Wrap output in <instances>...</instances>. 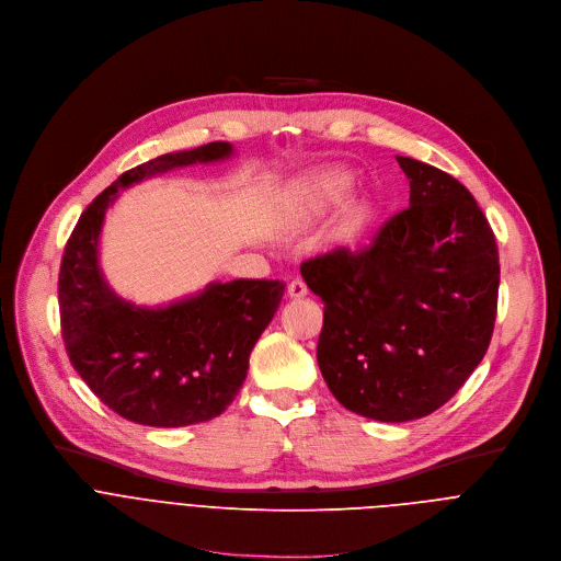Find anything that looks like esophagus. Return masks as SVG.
Masks as SVG:
<instances>
[{"label":"esophagus","instance_id":"obj_1","mask_svg":"<svg viewBox=\"0 0 561 561\" xmlns=\"http://www.w3.org/2000/svg\"><path fill=\"white\" fill-rule=\"evenodd\" d=\"M287 296L294 298V300L305 298V296H307V285H305L302 280H291V283L287 285Z\"/></svg>","mask_w":561,"mask_h":561}]
</instances>
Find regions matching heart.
<instances>
[{
	"mask_svg": "<svg viewBox=\"0 0 561 561\" xmlns=\"http://www.w3.org/2000/svg\"><path fill=\"white\" fill-rule=\"evenodd\" d=\"M354 187V174L345 168L329 165L313 170L291 183L283 201V220L289 230L309 228L329 209L345 201ZM369 220L365 205H356L343 214L327 234V243L333 250H352L360 243Z\"/></svg>",
	"mask_w": 561,
	"mask_h": 561,
	"instance_id": "obj_1",
	"label": "heart"
}]
</instances>
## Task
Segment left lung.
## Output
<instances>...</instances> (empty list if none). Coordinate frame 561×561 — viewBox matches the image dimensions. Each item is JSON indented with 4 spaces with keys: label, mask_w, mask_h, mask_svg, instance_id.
I'll return each instance as SVG.
<instances>
[{
    "label": "left lung",
    "mask_w": 561,
    "mask_h": 561,
    "mask_svg": "<svg viewBox=\"0 0 561 561\" xmlns=\"http://www.w3.org/2000/svg\"><path fill=\"white\" fill-rule=\"evenodd\" d=\"M409 207L356 254L302 263L324 302L320 374L345 409L409 422L449 402L482 363L497 311L500 256L473 194L451 174L396 157Z\"/></svg>",
    "instance_id": "left-lung-1"
}]
</instances>
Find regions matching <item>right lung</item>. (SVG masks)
<instances>
[{
    "instance_id": "obj_1",
    "label": "right lung",
    "mask_w": 561,
    "mask_h": 561,
    "mask_svg": "<svg viewBox=\"0 0 561 561\" xmlns=\"http://www.w3.org/2000/svg\"><path fill=\"white\" fill-rule=\"evenodd\" d=\"M234 154L232 144L214 141L124 172L88 205L68 239L59 272L66 352L92 393L130 422L174 428L226 411L245 382L250 354L280 305L285 283L211 280L170 302L137 305L101 272L105 214L119 192L141 181Z\"/></svg>"
}]
</instances>
